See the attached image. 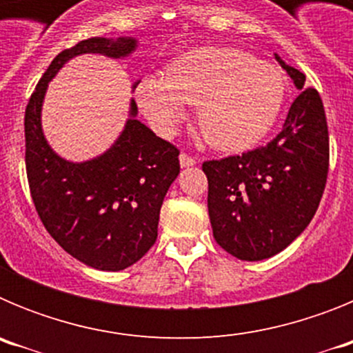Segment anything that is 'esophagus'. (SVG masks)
<instances>
[{
  "label": "esophagus",
  "instance_id": "1",
  "mask_svg": "<svg viewBox=\"0 0 353 353\" xmlns=\"http://www.w3.org/2000/svg\"><path fill=\"white\" fill-rule=\"evenodd\" d=\"M196 162H198V159L192 157V155L185 154V152H183V154H180V166H182V168L194 166Z\"/></svg>",
  "mask_w": 353,
  "mask_h": 353
}]
</instances>
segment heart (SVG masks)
Wrapping results in <instances>:
<instances>
[{"label": "heart", "mask_w": 353, "mask_h": 353, "mask_svg": "<svg viewBox=\"0 0 353 353\" xmlns=\"http://www.w3.org/2000/svg\"><path fill=\"white\" fill-rule=\"evenodd\" d=\"M285 101V79L269 63L239 49L205 48L176 56L166 76H148L138 102L159 132L173 134L198 105V125L212 146L239 152L272 129Z\"/></svg>", "instance_id": "heart-1"}]
</instances>
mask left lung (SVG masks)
Masks as SVG:
<instances>
[{
  "instance_id": "left-lung-1",
  "label": "left lung",
  "mask_w": 353,
  "mask_h": 353,
  "mask_svg": "<svg viewBox=\"0 0 353 353\" xmlns=\"http://www.w3.org/2000/svg\"><path fill=\"white\" fill-rule=\"evenodd\" d=\"M299 92L281 132L265 146L203 162L215 242L239 260L288 248L311 223L329 173V127L322 97L276 56Z\"/></svg>"
}]
</instances>
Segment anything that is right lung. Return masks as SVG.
<instances>
[{"label":"right lung","instance_id":"obj_1","mask_svg":"<svg viewBox=\"0 0 353 353\" xmlns=\"http://www.w3.org/2000/svg\"><path fill=\"white\" fill-rule=\"evenodd\" d=\"M130 37H93L63 49L43 72L24 114L26 174L40 221L61 249L99 270H123L141 260L157 240V224L168 189L180 173V150L130 118L111 148L93 161L67 162L48 145L40 109L48 83L70 58L99 52L127 56Z\"/></svg>","mask_w":353,"mask_h":353}]
</instances>
